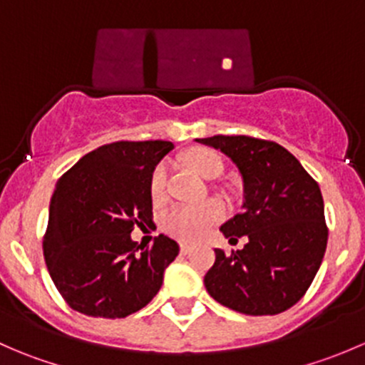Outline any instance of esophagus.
<instances>
[{
    "mask_svg": "<svg viewBox=\"0 0 365 365\" xmlns=\"http://www.w3.org/2000/svg\"><path fill=\"white\" fill-rule=\"evenodd\" d=\"M180 252H182V254H190V252H192V245L185 244V242H183V244H180Z\"/></svg>",
    "mask_w": 365,
    "mask_h": 365,
    "instance_id": "1",
    "label": "esophagus"
}]
</instances>
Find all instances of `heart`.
Instances as JSON below:
<instances>
[{"label": "heart", "mask_w": 365, "mask_h": 365, "mask_svg": "<svg viewBox=\"0 0 365 365\" xmlns=\"http://www.w3.org/2000/svg\"><path fill=\"white\" fill-rule=\"evenodd\" d=\"M190 168L206 180L217 178L222 175L224 162L217 153L208 152V150H200L187 157ZM168 192V164L155 165L150 176V196L155 203H160ZM226 217V208L220 201L212 200L208 203L189 206L178 205L169 210L164 215V230L173 237L185 242H196L210 233L217 222Z\"/></svg>", "instance_id": "b5f03b06"}]
</instances>
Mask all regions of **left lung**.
<instances>
[{"label": "left lung", "mask_w": 365, "mask_h": 365, "mask_svg": "<svg viewBox=\"0 0 365 365\" xmlns=\"http://www.w3.org/2000/svg\"><path fill=\"white\" fill-rule=\"evenodd\" d=\"M226 153L244 178V212L220 226L242 251L215 249L205 286L219 304L249 316L293 307L311 286L329 240L318 182L281 145L249 135L197 139Z\"/></svg>", "instance_id": "left-lung-1"}]
</instances>
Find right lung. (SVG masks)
Returning <instances> with one entry per match:
<instances>
[{
	"label": "right lung",
	"mask_w": 365,
	"mask_h": 365,
	"mask_svg": "<svg viewBox=\"0 0 365 365\" xmlns=\"http://www.w3.org/2000/svg\"><path fill=\"white\" fill-rule=\"evenodd\" d=\"M169 141H116L86 153L58 180L43 235L51 279L73 311L125 318L159 293L180 247L159 235L152 247L130 238L153 222L150 176Z\"/></svg>",
	"instance_id": "right-lung-1"
}]
</instances>
